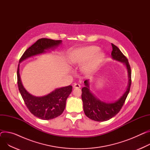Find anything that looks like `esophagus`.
Wrapping results in <instances>:
<instances>
[{"mask_svg":"<svg viewBox=\"0 0 150 150\" xmlns=\"http://www.w3.org/2000/svg\"><path fill=\"white\" fill-rule=\"evenodd\" d=\"M73 88H80V87H81V86H80L79 84H78V83H74V85H73Z\"/></svg>","mask_w":150,"mask_h":150,"instance_id":"1","label":"esophagus"}]
</instances>
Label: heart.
Here are the masks:
<instances>
[{"instance_id": "obj_1", "label": "heart", "mask_w": 150, "mask_h": 150, "mask_svg": "<svg viewBox=\"0 0 150 150\" xmlns=\"http://www.w3.org/2000/svg\"><path fill=\"white\" fill-rule=\"evenodd\" d=\"M98 50V48L96 46H90V47L78 49L74 51L72 54L71 61L73 64H82L88 61ZM103 58V53H97L84 67L85 71L90 72L94 70L100 63Z\"/></svg>"}]
</instances>
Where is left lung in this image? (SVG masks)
Returning a JSON list of instances; mask_svg holds the SVG:
<instances>
[{
	"instance_id": "1",
	"label": "left lung",
	"mask_w": 150,
	"mask_h": 150,
	"mask_svg": "<svg viewBox=\"0 0 150 150\" xmlns=\"http://www.w3.org/2000/svg\"><path fill=\"white\" fill-rule=\"evenodd\" d=\"M112 57L114 59L124 62L127 68L129 73V86L125 93L117 101L112 103L103 102L96 98L91 93L87 80H85V86L82 89V99L83 110L86 116L96 121H106L115 116L121 109L127 97L132 84V71L130 64L126 56L121 52L118 47L112 43Z\"/></svg>"
}]
</instances>
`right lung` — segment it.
<instances>
[{
	"label": "right lung",
	"instance_id": "obj_1",
	"mask_svg": "<svg viewBox=\"0 0 150 150\" xmlns=\"http://www.w3.org/2000/svg\"><path fill=\"white\" fill-rule=\"evenodd\" d=\"M61 40L41 38L29 47L20 57L21 62L29 57L45 52V50L58 45ZM17 84L21 96L29 110L36 117L49 120L55 118L64 112L66 100L72 91V86L62 87L55 89L50 94L43 97H34L25 90L22 85L19 74V64L17 68Z\"/></svg>",
	"mask_w": 150,
	"mask_h": 150
}]
</instances>
